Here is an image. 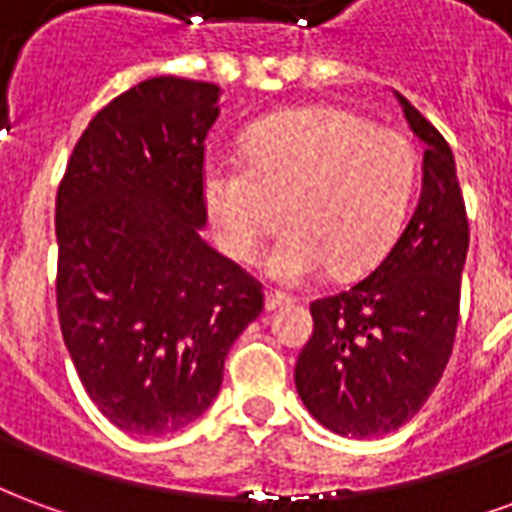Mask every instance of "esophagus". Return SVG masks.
Here are the masks:
<instances>
[{
	"label": "esophagus",
	"instance_id": "obj_1",
	"mask_svg": "<svg viewBox=\"0 0 512 512\" xmlns=\"http://www.w3.org/2000/svg\"><path fill=\"white\" fill-rule=\"evenodd\" d=\"M290 296L288 293H279V290H266V310L274 312L279 310V307H285V304H290Z\"/></svg>",
	"mask_w": 512,
	"mask_h": 512
}]
</instances>
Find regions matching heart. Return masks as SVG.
Masks as SVG:
<instances>
[{
    "label": "heart",
    "instance_id": "b5f03b06",
    "mask_svg": "<svg viewBox=\"0 0 512 512\" xmlns=\"http://www.w3.org/2000/svg\"><path fill=\"white\" fill-rule=\"evenodd\" d=\"M244 158H211L202 200L222 246L252 263L282 222L268 274L299 285L332 268H376L406 224L417 189V150L406 136L332 109H288L249 128Z\"/></svg>",
    "mask_w": 512,
    "mask_h": 512
}]
</instances>
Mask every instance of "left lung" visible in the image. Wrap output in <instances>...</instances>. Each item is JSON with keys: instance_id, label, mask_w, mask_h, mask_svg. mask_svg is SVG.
Listing matches in <instances>:
<instances>
[{"instance_id": "left-lung-1", "label": "left lung", "mask_w": 512, "mask_h": 512, "mask_svg": "<svg viewBox=\"0 0 512 512\" xmlns=\"http://www.w3.org/2000/svg\"><path fill=\"white\" fill-rule=\"evenodd\" d=\"M425 145L422 191L406 230L370 277L310 304V343L296 362L301 403L351 439L392 433L425 406L450 362L469 222L444 136L395 93Z\"/></svg>"}]
</instances>
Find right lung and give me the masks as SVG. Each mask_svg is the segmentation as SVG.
<instances>
[{"mask_svg": "<svg viewBox=\"0 0 512 512\" xmlns=\"http://www.w3.org/2000/svg\"><path fill=\"white\" fill-rule=\"evenodd\" d=\"M219 98L211 82H139L90 120L57 191L62 340L101 414L139 436L202 417L263 312L260 282L200 233Z\"/></svg>", "mask_w": 512, "mask_h": 512, "instance_id": "obj_1", "label": "right lung"}]
</instances>
